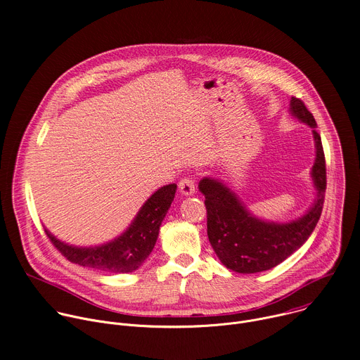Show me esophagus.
<instances>
[{"instance_id": "esophagus-1", "label": "esophagus", "mask_w": 360, "mask_h": 360, "mask_svg": "<svg viewBox=\"0 0 360 360\" xmlns=\"http://www.w3.org/2000/svg\"><path fill=\"white\" fill-rule=\"evenodd\" d=\"M179 192L185 196L195 193V181L192 176H185L179 181Z\"/></svg>"}]
</instances>
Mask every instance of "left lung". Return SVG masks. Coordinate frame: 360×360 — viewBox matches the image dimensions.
<instances>
[{
  "instance_id": "1",
  "label": "left lung",
  "mask_w": 360,
  "mask_h": 360,
  "mask_svg": "<svg viewBox=\"0 0 360 360\" xmlns=\"http://www.w3.org/2000/svg\"><path fill=\"white\" fill-rule=\"evenodd\" d=\"M289 111L312 128L315 138L316 158L311 175L316 198L304 215L286 224L268 222L252 215L224 182L205 176L198 185L205 195L210 242L219 261L238 274L264 272L283 262L311 236L322 214L326 165L321 135L315 129L316 121L299 98L292 96Z\"/></svg>"
}]
</instances>
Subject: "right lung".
<instances>
[{"label":"right lung","instance_id":"add662e5","mask_svg":"<svg viewBox=\"0 0 360 360\" xmlns=\"http://www.w3.org/2000/svg\"><path fill=\"white\" fill-rule=\"evenodd\" d=\"M175 192L176 184H169L152 193L127 231L104 245L79 248L61 242L46 229L45 233L72 264L112 274L134 272L145 262L155 246L160 226L175 198Z\"/></svg>","mask_w":360,"mask_h":360}]
</instances>
